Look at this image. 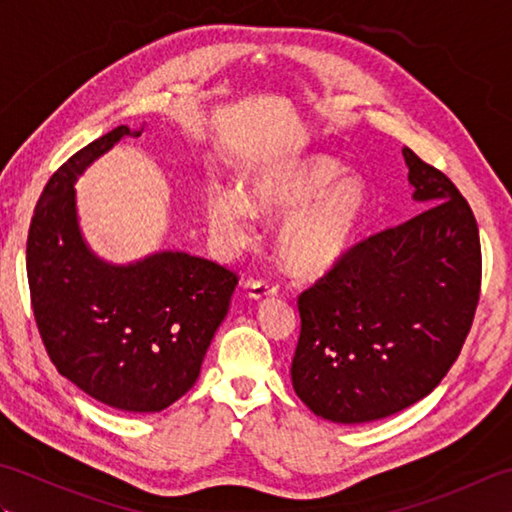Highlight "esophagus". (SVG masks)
<instances>
[{
  "instance_id": "34e87169",
  "label": "esophagus",
  "mask_w": 512,
  "mask_h": 512,
  "mask_svg": "<svg viewBox=\"0 0 512 512\" xmlns=\"http://www.w3.org/2000/svg\"><path fill=\"white\" fill-rule=\"evenodd\" d=\"M246 288H248V295L253 297V299L273 297V295H277V292H279V286L273 284V281H268V279H250L248 284H246Z\"/></svg>"
}]
</instances>
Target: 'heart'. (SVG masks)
I'll return each instance as SVG.
<instances>
[{
    "instance_id": "heart-1",
    "label": "heart",
    "mask_w": 512,
    "mask_h": 512,
    "mask_svg": "<svg viewBox=\"0 0 512 512\" xmlns=\"http://www.w3.org/2000/svg\"><path fill=\"white\" fill-rule=\"evenodd\" d=\"M339 165L323 154L288 156L255 169L239 193L215 187L206 195V220L226 246H244L255 213H281L277 246L299 273H321L350 248L365 211V184L336 176Z\"/></svg>"
}]
</instances>
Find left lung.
Here are the masks:
<instances>
[{"mask_svg": "<svg viewBox=\"0 0 512 512\" xmlns=\"http://www.w3.org/2000/svg\"><path fill=\"white\" fill-rule=\"evenodd\" d=\"M402 156L424 209L347 248L297 299L292 387L332 422L387 418L429 396L458 361L480 303L469 202L409 147Z\"/></svg>", "mask_w": 512, "mask_h": 512, "instance_id": "obj_1", "label": "left lung"}]
</instances>
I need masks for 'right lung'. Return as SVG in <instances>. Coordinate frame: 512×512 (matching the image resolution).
I'll return each instance as SVG.
<instances>
[{
  "label": "right lung",
  "instance_id": "obj_1",
  "mask_svg": "<svg viewBox=\"0 0 512 512\" xmlns=\"http://www.w3.org/2000/svg\"><path fill=\"white\" fill-rule=\"evenodd\" d=\"M129 134L127 125L112 129L52 173L30 222L26 270L41 341L59 374L105 405L154 413L198 380L237 273L171 250L129 266L90 253L74 180Z\"/></svg>",
  "mask_w": 512,
  "mask_h": 512
}]
</instances>
